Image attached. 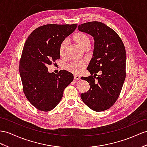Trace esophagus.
<instances>
[{
	"instance_id": "obj_1",
	"label": "esophagus",
	"mask_w": 147,
	"mask_h": 147,
	"mask_svg": "<svg viewBox=\"0 0 147 147\" xmlns=\"http://www.w3.org/2000/svg\"><path fill=\"white\" fill-rule=\"evenodd\" d=\"M81 77L80 76H78V75H74V81H76V80H80Z\"/></svg>"
}]
</instances>
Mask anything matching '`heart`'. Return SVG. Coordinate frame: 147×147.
I'll return each mask as SVG.
<instances>
[{
  "instance_id": "b5f03b06",
  "label": "heart",
  "mask_w": 147,
  "mask_h": 147,
  "mask_svg": "<svg viewBox=\"0 0 147 147\" xmlns=\"http://www.w3.org/2000/svg\"><path fill=\"white\" fill-rule=\"evenodd\" d=\"M74 40L81 48L85 49L90 48L91 45V39L89 36L84 33H78L74 35ZM67 45V40H63L60 44L59 51L61 56L64 55L65 53V48ZM86 63L83 61H74L69 63L66 65V69L69 72L75 74H80L84 70Z\"/></svg>"
}]
</instances>
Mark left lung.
<instances>
[{
  "label": "left lung",
  "instance_id": "1",
  "mask_svg": "<svg viewBox=\"0 0 147 147\" xmlns=\"http://www.w3.org/2000/svg\"><path fill=\"white\" fill-rule=\"evenodd\" d=\"M78 30L94 40L93 56L87 67L91 75L82 78L89 83L90 89L81 94V99L93 111H106L116 102L125 81V47L117 33L102 22L82 24ZM99 71L101 74L97 75Z\"/></svg>",
  "mask_w": 147,
  "mask_h": 147
}]
</instances>
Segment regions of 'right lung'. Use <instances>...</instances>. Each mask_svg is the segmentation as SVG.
<instances>
[{"instance_id": "obj_1", "label": "right lung", "mask_w": 147, "mask_h": 147, "mask_svg": "<svg viewBox=\"0 0 147 147\" xmlns=\"http://www.w3.org/2000/svg\"><path fill=\"white\" fill-rule=\"evenodd\" d=\"M77 24H48L33 30L26 40L19 65L25 95L41 111H50L61 101L65 89L74 76L66 70L50 73L48 66L60 58V44L71 35Z\"/></svg>"}]
</instances>
